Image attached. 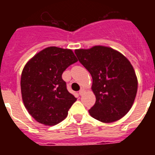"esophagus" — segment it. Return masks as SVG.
I'll return each mask as SVG.
<instances>
[{
    "label": "esophagus",
    "instance_id": "esophagus-1",
    "mask_svg": "<svg viewBox=\"0 0 155 155\" xmlns=\"http://www.w3.org/2000/svg\"><path fill=\"white\" fill-rule=\"evenodd\" d=\"M84 90L82 89V88L80 90V91H79V94H80V95H82V94H84Z\"/></svg>",
    "mask_w": 155,
    "mask_h": 155
}]
</instances>
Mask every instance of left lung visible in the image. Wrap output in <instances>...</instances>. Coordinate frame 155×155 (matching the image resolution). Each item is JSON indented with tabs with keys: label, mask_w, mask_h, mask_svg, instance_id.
Wrapping results in <instances>:
<instances>
[{
	"label": "left lung",
	"mask_w": 155,
	"mask_h": 155,
	"mask_svg": "<svg viewBox=\"0 0 155 155\" xmlns=\"http://www.w3.org/2000/svg\"><path fill=\"white\" fill-rule=\"evenodd\" d=\"M74 53L92 78L91 89L96 101L90 115L102 123L120 120L132 107L137 91V79L130 62L106 46L75 50Z\"/></svg>",
	"instance_id": "left-lung-1"
}]
</instances>
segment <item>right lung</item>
Instances as JSON below:
<instances>
[{"label": "right lung", "instance_id": "add662e5", "mask_svg": "<svg viewBox=\"0 0 155 155\" xmlns=\"http://www.w3.org/2000/svg\"><path fill=\"white\" fill-rule=\"evenodd\" d=\"M78 61L71 50L50 46L28 61L21 73L24 105L37 122L54 126L67 117L77 100L67 89L63 72Z\"/></svg>", "mask_w": 155, "mask_h": 155}]
</instances>
